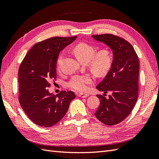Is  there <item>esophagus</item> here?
<instances>
[{"label": "esophagus", "mask_w": 159, "mask_h": 159, "mask_svg": "<svg viewBox=\"0 0 159 159\" xmlns=\"http://www.w3.org/2000/svg\"><path fill=\"white\" fill-rule=\"evenodd\" d=\"M89 96V95L88 94H87V93H79L78 94V97H80V98H87V97H88Z\"/></svg>", "instance_id": "34e87169"}]
</instances>
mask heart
Here are the masks:
<instances>
[{
    "instance_id": "obj_1",
    "label": "heart",
    "mask_w": 159,
    "mask_h": 159,
    "mask_svg": "<svg viewBox=\"0 0 159 159\" xmlns=\"http://www.w3.org/2000/svg\"><path fill=\"white\" fill-rule=\"evenodd\" d=\"M74 52L81 61L88 62L90 68L95 74L102 75L111 68L113 64V54L108 49H102L96 52L95 48L87 43H80L74 48ZM64 58V53L59 56L56 62L57 70L62 71V65ZM94 77L91 74H75L71 77L67 84L68 87L71 89L84 92L88 88V85L94 82Z\"/></svg>"
}]
</instances>
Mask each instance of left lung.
I'll use <instances>...</instances> for the list:
<instances>
[{
  "label": "left lung",
  "mask_w": 159,
  "mask_h": 159,
  "mask_svg": "<svg viewBox=\"0 0 159 159\" xmlns=\"http://www.w3.org/2000/svg\"><path fill=\"white\" fill-rule=\"evenodd\" d=\"M95 40L109 46L113 52V61L109 71L96 88L107 93L97 95L100 104L95 116L107 125L123 121L131 112L139 94V63L136 52L129 42L111 34L93 35Z\"/></svg>",
  "instance_id": "8db88e82"
}]
</instances>
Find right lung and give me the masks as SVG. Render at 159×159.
I'll list each match as a JSON object with an SVG mask.
<instances>
[{
    "label": "right lung",
    "instance_id": "add662e5",
    "mask_svg": "<svg viewBox=\"0 0 159 159\" xmlns=\"http://www.w3.org/2000/svg\"><path fill=\"white\" fill-rule=\"evenodd\" d=\"M77 36L52 37L36 43L18 69V101L26 115L40 127L54 125L64 117L75 98L71 91L55 95L48 88L56 80V62L60 52Z\"/></svg>",
    "mask_w": 159,
    "mask_h": 159
}]
</instances>
